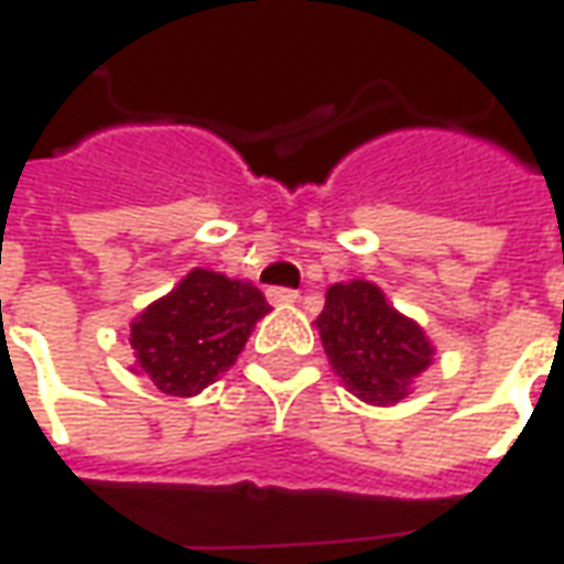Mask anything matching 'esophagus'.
Instances as JSON below:
<instances>
[{
	"label": "esophagus",
	"mask_w": 564,
	"mask_h": 564,
	"mask_svg": "<svg viewBox=\"0 0 564 564\" xmlns=\"http://www.w3.org/2000/svg\"><path fill=\"white\" fill-rule=\"evenodd\" d=\"M299 293L295 290H286V286H271L269 290V302L271 305H293Z\"/></svg>",
	"instance_id": "obj_1"
}]
</instances>
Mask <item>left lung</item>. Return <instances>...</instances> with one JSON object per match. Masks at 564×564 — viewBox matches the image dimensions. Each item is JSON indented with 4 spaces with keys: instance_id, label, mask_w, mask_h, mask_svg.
I'll list each match as a JSON object with an SVG mask.
<instances>
[{
    "instance_id": "8db88e82",
    "label": "left lung",
    "mask_w": 564,
    "mask_h": 564,
    "mask_svg": "<svg viewBox=\"0 0 564 564\" xmlns=\"http://www.w3.org/2000/svg\"><path fill=\"white\" fill-rule=\"evenodd\" d=\"M317 329L335 375L368 404L402 402L435 354L414 319L368 281L329 286Z\"/></svg>"
}]
</instances>
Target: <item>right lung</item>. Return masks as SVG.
Returning <instances> with one entry per match:
<instances>
[{"instance_id":"1","label":"right lung","mask_w":564,"mask_h":564,"mask_svg":"<svg viewBox=\"0 0 564 564\" xmlns=\"http://www.w3.org/2000/svg\"><path fill=\"white\" fill-rule=\"evenodd\" d=\"M269 302L250 281L193 269L132 319L135 371L169 395H196L235 366Z\"/></svg>"}]
</instances>
